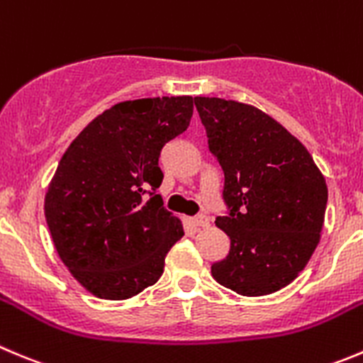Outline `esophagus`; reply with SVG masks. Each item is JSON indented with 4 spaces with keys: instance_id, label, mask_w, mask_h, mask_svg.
<instances>
[{
    "instance_id": "34e87169",
    "label": "esophagus",
    "mask_w": 363,
    "mask_h": 363,
    "mask_svg": "<svg viewBox=\"0 0 363 363\" xmlns=\"http://www.w3.org/2000/svg\"><path fill=\"white\" fill-rule=\"evenodd\" d=\"M193 223H195L196 227H200V228L209 227V216H206V214H199V216L193 218Z\"/></svg>"
}]
</instances>
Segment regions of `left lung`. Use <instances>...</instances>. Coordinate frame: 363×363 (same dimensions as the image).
<instances>
[{
	"instance_id": "1",
	"label": "left lung",
	"mask_w": 363,
	"mask_h": 363,
	"mask_svg": "<svg viewBox=\"0 0 363 363\" xmlns=\"http://www.w3.org/2000/svg\"><path fill=\"white\" fill-rule=\"evenodd\" d=\"M209 150L223 170L228 255L214 280L241 296L289 286L321 238L328 188L308 150L286 128L250 104L195 97Z\"/></svg>"
}]
</instances>
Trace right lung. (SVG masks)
Returning a JSON list of instances; mask_svg holds the SVG:
<instances>
[{
  "label": "right lung",
  "mask_w": 363,
  "mask_h": 363,
  "mask_svg": "<svg viewBox=\"0 0 363 363\" xmlns=\"http://www.w3.org/2000/svg\"><path fill=\"white\" fill-rule=\"evenodd\" d=\"M193 97L118 103L94 118L60 160L44 213L60 259L86 291L128 300L163 275L184 235L163 207V147L188 129Z\"/></svg>",
  "instance_id": "1"
}]
</instances>
